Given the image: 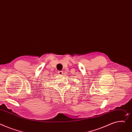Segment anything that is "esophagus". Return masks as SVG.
Segmentation results:
<instances>
[{"instance_id": "34e87169", "label": "esophagus", "mask_w": 132, "mask_h": 132, "mask_svg": "<svg viewBox=\"0 0 132 132\" xmlns=\"http://www.w3.org/2000/svg\"><path fill=\"white\" fill-rule=\"evenodd\" d=\"M64 73H63V71H58V74L60 75H63Z\"/></svg>"}]
</instances>
